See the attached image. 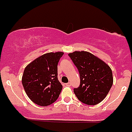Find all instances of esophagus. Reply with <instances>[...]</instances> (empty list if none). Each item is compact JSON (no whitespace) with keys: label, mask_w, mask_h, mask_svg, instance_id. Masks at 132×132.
Wrapping results in <instances>:
<instances>
[{"label":"esophagus","mask_w":132,"mask_h":132,"mask_svg":"<svg viewBox=\"0 0 132 132\" xmlns=\"http://www.w3.org/2000/svg\"><path fill=\"white\" fill-rule=\"evenodd\" d=\"M66 86H70L71 85V82H69L66 83Z\"/></svg>","instance_id":"34e87169"}]
</instances>
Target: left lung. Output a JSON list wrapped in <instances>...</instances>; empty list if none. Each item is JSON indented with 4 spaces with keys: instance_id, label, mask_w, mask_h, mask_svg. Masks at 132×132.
Instances as JSON below:
<instances>
[{
    "instance_id": "8db88e82",
    "label": "left lung",
    "mask_w": 132,
    "mask_h": 132,
    "mask_svg": "<svg viewBox=\"0 0 132 132\" xmlns=\"http://www.w3.org/2000/svg\"><path fill=\"white\" fill-rule=\"evenodd\" d=\"M79 70L80 84L73 92L80 101L95 105L104 99L113 84L110 67L101 59L85 51L68 54Z\"/></svg>"
}]
</instances>
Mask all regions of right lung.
Masks as SVG:
<instances>
[{
	"label": "right lung",
	"mask_w": 132,
	"mask_h": 132,
	"mask_svg": "<svg viewBox=\"0 0 132 132\" xmlns=\"http://www.w3.org/2000/svg\"><path fill=\"white\" fill-rule=\"evenodd\" d=\"M64 53H47L28 64L22 83L27 95L36 104L46 106L59 96L62 86L57 78V65Z\"/></svg>",
	"instance_id": "1"
}]
</instances>
